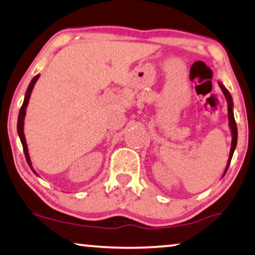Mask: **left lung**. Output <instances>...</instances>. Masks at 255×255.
<instances>
[{
  "mask_svg": "<svg viewBox=\"0 0 255 255\" xmlns=\"http://www.w3.org/2000/svg\"><path fill=\"white\" fill-rule=\"evenodd\" d=\"M219 86H220V88L222 89V93L226 96V100H227V103H228V119H229V127H230V130H231V136H233V139H231V147H230L229 159H228L227 167H226V169H225V173H223V176H225V174L227 173L228 168H229V165H230L231 158H233V155H234L235 149H236V146H237L238 132H237V125H236V121H235V117H234V102H233V97H231L230 93L227 90L226 87L223 86L221 82H219Z\"/></svg>",
  "mask_w": 255,
  "mask_h": 255,
  "instance_id": "left-lung-1",
  "label": "left lung"
}]
</instances>
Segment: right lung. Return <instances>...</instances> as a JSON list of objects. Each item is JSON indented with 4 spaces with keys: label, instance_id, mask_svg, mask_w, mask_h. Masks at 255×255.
I'll list each match as a JSON object with an SVG mask.
<instances>
[{
    "label": "right lung",
    "instance_id": "obj_1",
    "mask_svg": "<svg viewBox=\"0 0 255 255\" xmlns=\"http://www.w3.org/2000/svg\"><path fill=\"white\" fill-rule=\"evenodd\" d=\"M39 78H40V74H37V75H35V77H34V78L32 79V81L29 82L28 88H27V90H26V94H25L24 103H22L21 108H20V111H19L18 124H17L18 136H19V138H20V142H21V144H22V149H24V153H25V157H26V161H27L29 168L33 170V173L35 174V175H37V173L35 172V170L33 169L32 162H30V158H29V153H28V149H27V143H26V138H25V134H24V120H25L26 109H27L30 94H32V90H33V88H34V85H35V82L37 81V79H39Z\"/></svg>",
    "mask_w": 255,
    "mask_h": 255
}]
</instances>
